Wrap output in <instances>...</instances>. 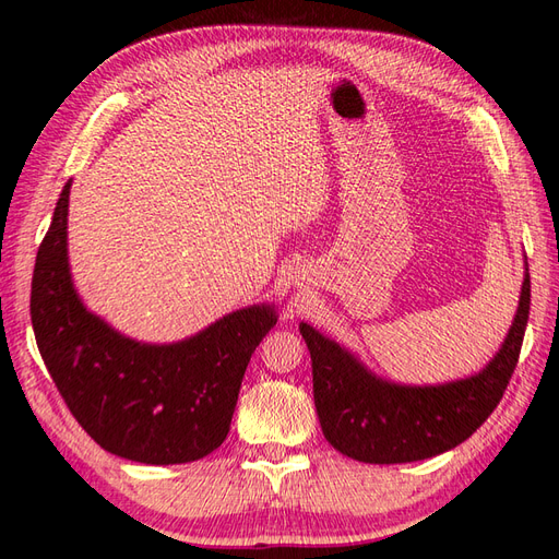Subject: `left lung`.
<instances>
[{
    "label": "left lung",
    "mask_w": 559,
    "mask_h": 559,
    "mask_svg": "<svg viewBox=\"0 0 559 559\" xmlns=\"http://www.w3.org/2000/svg\"><path fill=\"white\" fill-rule=\"evenodd\" d=\"M532 305L524 271L520 307L508 337L479 373L443 384L382 380L317 328L299 323L313 373V404L325 439L354 461L413 463L455 449L491 416L520 359Z\"/></svg>",
    "instance_id": "obj_1"
}]
</instances>
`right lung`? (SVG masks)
<instances>
[{"label": "right lung", "instance_id": "right-lung-1", "mask_svg": "<svg viewBox=\"0 0 559 559\" xmlns=\"http://www.w3.org/2000/svg\"><path fill=\"white\" fill-rule=\"evenodd\" d=\"M70 181L35 260L31 319L66 406L98 447L146 465L205 457L228 435L252 352L276 325L271 305L226 313L171 345L120 335L75 290L68 264Z\"/></svg>", "mask_w": 559, "mask_h": 559}]
</instances>
